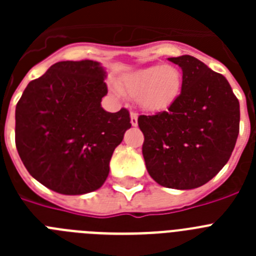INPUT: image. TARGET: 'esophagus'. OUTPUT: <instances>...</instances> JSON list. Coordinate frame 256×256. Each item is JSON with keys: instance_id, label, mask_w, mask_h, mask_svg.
Returning a JSON list of instances; mask_svg holds the SVG:
<instances>
[{"instance_id": "1", "label": "esophagus", "mask_w": 256, "mask_h": 256, "mask_svg": "<svg viewBox=\"0 0 256 256\" xmlns=\"http://www.w3.org/2000/svg\"><path fill=\"white\" fill-rule=\"evenodd\" d=\"M130 124H132L133 126H137V124H138V114H137V112H130Z\"/></svg>"}]
</instances>
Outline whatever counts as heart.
Returning a JSON list of instances; mask_svg holds the SVG:
<instances>
[{"label": "heart", "mask_w": 256, "mask_h": 256, "mask_svg": "<svg viewBox=\"0 0 256 256\" xmlns=\"http://www.w3.org/2000/svg\"><path fill=\"white\" fill-rule=\"evenodd\" d=\"M182 87V74L172 65H155L130 74L122 91L137 100L148 112L168 108L176 101Z\"/></svg>", "instance_id": "heart-1"}]
</instances>
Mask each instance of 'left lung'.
Here are the masks:
<instances>
[{"mask_svg": "<svg viewBox=\"0 0 256 256\" xmlns=\"http://www.w3.org/2000/svg\"><path fill=\"white\" fill-rule=\"evenodd\" d=\"M168 60L182 69L180 94L166 112L138 116L142 154L160 186L198 188L230 160L240 130V104L227 79L196 58Z\"/></svg>", "mask_w": 256, "mask_h": 256, "instance_id": "1", "label": "left lung"}]
</instances>
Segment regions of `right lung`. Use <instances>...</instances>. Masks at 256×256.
<instances>
[{"label":"right lung","instance_id":"right-lung-1","mask_svg":"<svg viewBox=\"0 0 256 256\" xmlns=\"http://www.w3.org/2000/svg\"><path fill=\"white\" fill-rule=\"evenodd\" d=\"M106 72L92 60L60 61L32 80L15 110V144L32 177L62 195L96 191L124 133L130 112H108Z\"/></svg>","mask_w":256,"mask_h":256}]
</instances>
